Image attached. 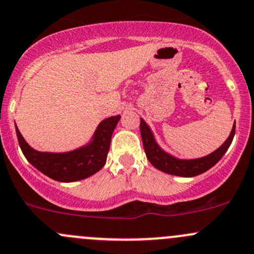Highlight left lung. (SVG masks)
I'll use <instances>...</instances> for the list:
<instances>
[{
	"label": "left lung",
	"instance_id": "8db88e82",
	"mask_svg": "<svg viewBox=\"0 0 254 254\" xmlns=\"http://www.w3.org/2000/svg\"><path fill=\"white\" fill-rule=\"evenodd\" d=\"M140 131L141 137H142L145 153L146 156H147V159L151 162V164L153 165L154 168H157V169H159L161 172H164L170 175L190 178V176H196L207 172L208 169H210L213 165H215L219 161H220L221 157H223L224 153L228 151L231 142H233V138L235 135V124L233 127V130H231L230 132V136L226 138V141L220 146V147L215 149L213 153L197 159H178L175 158V157L168 154L167 152L163 151V149L157 145L151 129H149L148 125L143 122V119H141L140 123Z\"/></svg>",
	"mask_w": 254,
	"mask_h": 254
}]
</instances>
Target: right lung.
<instances>
[{
  "label": "right lung",
  "mask_w": 254,
  "mask_h": 254,
  "mask_svg": "<svg viewBox=\"0 0 254 254\" xmlns=\"http://www.w3.org/2000/svg\"><path fill=\"white\" fill-rule=\"evenodd\" d=\"M119 119L120 116H116L102 120L89 145L66 153L35 151L25 142L17 127L15 131L21 152L29 163L53 180L71 183L89 178L102 169L111 146L112 134Z\"/></svg>",
  "instance_id": "1"
}]
</instances>
